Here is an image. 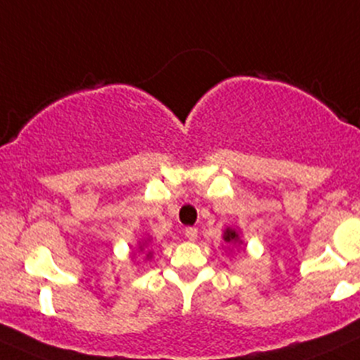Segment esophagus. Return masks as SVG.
<instances>
[{"label": "esophagus", "instance_id": "34e87169", "mask_svg": "<svg viewBox=\"0 0 360 360\" xmlns=\"http://www.w3.org/2000/svg\"><path fill=\"white\" fill-rule=\"evenodd\" d=\"M184 236H186V239L190 240H197L198 230L193 229V226H188V229H184Z\"/></svg>", "mask_w": 360, "mask_h": 360}]
</instances>
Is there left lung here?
Wrapping results in <instances>:
<instances>
[{
  "instance_id": "obj_1",
  "label": "left lung",
  "mask_w": 360,
  "mask_h": 360,
  "mask_svg": "<svg viewBox=\"0 0 360 360\" xmlns=\"http://www.w3.org/2000/svg\"><path fill=\"white\" fill-rule=\"evenodd\" d=\"M223 240H225L226 244H230L232 248H236V250H240V248L244 250V240L240 239V233L237 232L236 229H232V226H226L225 229V232H223Z\"/></svg>"
}]
</instances>
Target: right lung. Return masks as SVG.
I'll return each instance as SVG.
<instances>
[{
	"label": "right lung",
	"mask_w": 360,
	"mask_h": 360,
	"mask_svg": "<svg viewBox=\"0 0 360 360\" xmlns=\"http://www.w3.org/2000/svg\"><path fill=\"white\" fill-rule=\"evenodd\" d=\"M149 243H151V237H144L142 240H139V246H137V253H146V260L153 257L151 251L148 250ZM131 257H135V251H131Z\"/></svg>",
	"instance_id": "right-lung-1"
}]
</instances>
